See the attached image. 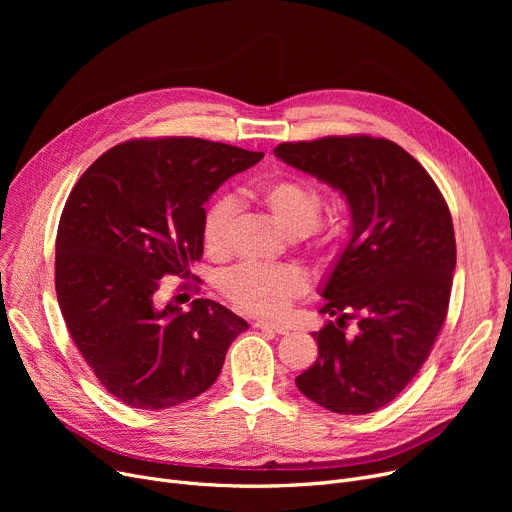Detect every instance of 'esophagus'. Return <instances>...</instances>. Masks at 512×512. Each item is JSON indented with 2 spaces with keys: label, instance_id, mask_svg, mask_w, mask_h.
<instances>
[{
  "label": "esophagus",
  "instance_id": "esophagus-1",
  "mask_svg": "<svg viewBox=\"0 0 512 512\" xmlns=\"http://www.w3.org/2000/svg\"><path fill=\"white\" fill-rule=\"evenodd\" d=\"M255 328L263 330V332H272V334H288V328H284L280 324H272V321H257Z\"/></svg>",
  "mask_w": 512,
  "mask_h": 512
}]
</instances>
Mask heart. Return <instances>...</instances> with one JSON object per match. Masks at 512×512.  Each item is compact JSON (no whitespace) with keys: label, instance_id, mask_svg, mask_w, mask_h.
Returning a JSON list of instances; mask_svg holds the SVG:
<instances>
[{"label":"heart","instance_id":"1","mask_svg":"<svg viewBox=\"0 0 512 512\" xmlns=\"http://www.w3.org/2000/svg\"><path fill=\"white\" fill-rule=\"evenodd\" d=\"M253 197L290 236L309 234L317 226L321 205H324L319 188L299 178L265 182L255 188ZM232 215L234 205L230 199H218L207 207L201 222V240L209 255L220 257L228 251ZM224 290L240 311L274 317L282 315L307 290V278L294 267L249 263L228 274Z\"/></svg>","mask_w":512,"mask_h":512}]
</instances>
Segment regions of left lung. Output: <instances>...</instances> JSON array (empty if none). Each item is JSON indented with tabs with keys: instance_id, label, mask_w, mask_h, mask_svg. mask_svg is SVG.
Masks as SVG:
<instances>
[{
	"instance_id": "obj_1",
	"label": "left lung",
	"mask_w": 512,
	"mask_h": 512,
	"mask_svg": "<svg viewBox=\"0 0 512 512\" xmlns=\"http://www.w3.org/2000/svg\"><path fill=\"white\" fill-rule=\"evenodd\" d=\"M274 153L340 191L353 218L319 290V311L336 321L313 332L319 357L294 382L332 413H373L407 388L444 326L456 267L448 205L419 161L388 139L326 137ZM346 318L358 319L353 339L341 330Z\"/></svg>"
}]
</instances>
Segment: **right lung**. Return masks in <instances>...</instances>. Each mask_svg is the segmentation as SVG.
<instances>
[{
	"mask_svg": "<svg viewBox=\"0 0 512 512\" xmlns=\"http://www.w3.org/2000/svg\"><path fill=\"white\" fill-rule=\"evenodd\" d=\"M261 157L193 137L128 141L74 184L56 238L58 303L80 355L124 405L159 411L199 396L249 328L209 299L161 307L159 280L193 278L203 205Z\"/></svg>",
	"mask_w": 512,
	"mask_h": 512,
	"instance_id": "add662e5",
	"label": "right lung"
}]
</instances>
